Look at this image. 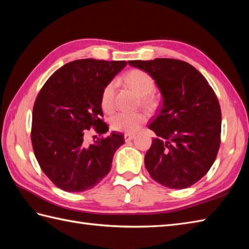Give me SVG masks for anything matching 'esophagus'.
<instances>
[{"label":"esophagus","instance_id":"34e87169","mask_svg":"<svg viewBox=\"0 0 249 249\" xmlns=\"http://www.w3.org/2000/svg\"><path fill=\"white\" fill-rule=\"evenodd\" d=\"M134 138H135V135H131V134H125L124 135V139H125L126 142L133 140Z\"/></svg>","mask_w":249,"mask_h":249}]
</instances>
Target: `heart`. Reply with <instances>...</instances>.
<instances>
[{"label": "heart", "instance_id": "heart-1", "mask_svg": "<svg viewBox=\"0 0 249 249\" xmlns=\"http://www.w3.org/2000/svg\"><path fill=\"white\" fill-rule=\"evenodd\" d=\"M124 79L125 82L142 97V104L150 108L154 107L156 100L151 94L155 89V81L149 73L140 70H135L126 73ZM114 95L115 82L111 81L104 88L100 97V105L106 112H110L114 109ZM145 121L146 115L143 112H120L111 118L110 125L111 128L115 131L134 134L145 123Z\"/></svg>", "mask_w": 249, "mask_h": 249}]
</instances>
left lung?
<instances>
[{"label":"left lung","instance_id":"1","mask_svg":"<svg viewBox=\"0 0 249 249\" xmlns=\"http://www.w3.org/2000/svg\"><path fill=\"white\" fill-rule=\"evenodd\" d=\"M128 64L150 73L163 98L149 126L157 138L144 156L146 170L162 186H192L208 173L219 150L221 111L214 89L184 61L138 60Z\"/></svg>","mask_w":249,"mask_h":249}]
</instances>
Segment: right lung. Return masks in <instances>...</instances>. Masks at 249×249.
Instances as JSON below:
<instances>
[{
    "mask_svg": "<svg viewBox=\"0 0 249 249\" xmlns=\"http://www.w3.org/2000/svg\"><path fill=\"white\" fill-rule=\"evenodd\" d=\"M125 61L76 60L57 70L37 95L31 140L41 170L55 186L70 193L92 188L107 176L124 136L112 133L93 144L85 139L92 127L100 136L104 88L126 66ZM96 136H94V139Z\"/></svg>",
    "mask_w": 249,
    "mask_h": 249,
    "instance_id": "1",
    "label": "right lung"
}]
</instances>
